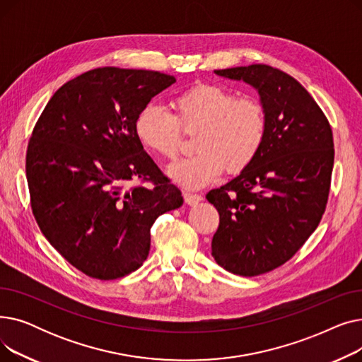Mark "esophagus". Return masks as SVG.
Listing matches in <instances>:
<instances>
[{
    "label": "esophagus",
    "mask_w": 362,
    "mask_h": 362,
    "mask_svg": "<svg viewBox=\"0 0 362 362\" xmlns=\"http://www.w3.org/2000/svg\"><path fill=\"white\" fill-rule=\"evenodd\" d=\"M183 198H185V202L187 205H197L198 202L202 201V197L198 195V194H189V192H185L183 194Z\"/></svg>",
    "instance_id": "esophagus-1"
}]
</instances>
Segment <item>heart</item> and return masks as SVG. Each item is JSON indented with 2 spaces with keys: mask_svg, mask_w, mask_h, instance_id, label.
Listing matches in <instances>:
<instances>
[{
  "mask_svg": "<svg viewBox=\"0 0 362 362\" xmlns=\"http://www.w3.org/2000/svg\"><path fill=\"white\" fill-rule=\"evenodd\" d=\"M175 114L149 104L135 120L139 142L154 154L175 160L183 133L194 135L197 156L168 168V176L186 189L216 182L223 171L239 175L248 168L267 136V111L254 97L238 98L220 85L199 83L173 101Z\"/></svg>",
  "mask_w": 362,
  "mask_h": 362,
  "instance_id": "b5f03b06",
  "label": "heart"
}]
</instances>
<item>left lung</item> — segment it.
<instances>
[{"label":"left lung","instance_id":"left-lung-1","mask_svg":"<svg viewBox=\"0 0 362 362\" xmlns=\"http://www.w3.org/2000/svg\"><path fill=\"white\" fill-rule=\"evenodd\" d=\"M243 81L267 111V136L255 161L206 194L220 224L211 242L216 262L252 277L289 261L325 214L334 161L325 112L296 79L265 64L214 70Z\"/></svg>","mask_w":362,"mask_h":362}]
</instances>
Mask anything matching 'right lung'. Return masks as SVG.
I'll return each instance as SVG.
<instances>
[{
	"label": "right lung",
	"mask_w": 362,
	"mask_h": 362,
	"mask_svg": "<svg viewBox=\"0 0 362 362\" xmlns=\"http://www.w3.org/2000/svg\"><path fill=\"white\" fill-rule=\"evenodd\" d=\"M173 76L100 67L57 90L37 119L26 152L35 220L73 267L100 280L138 270L151 227L183 198L144 151L135 120ZM133 178L148 188L127 187Z\"/></svg>",
	"instance_id": "right-lung-1"
}]
</instances>
